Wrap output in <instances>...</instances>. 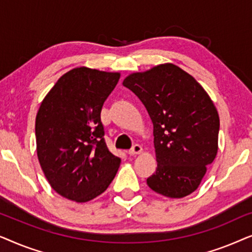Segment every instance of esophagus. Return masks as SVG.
<instances>
[{"instance_id":"obj_1","label":"esophagus","mask_w":252,"mask_h":252,"mask_svg":"<svg viewBox=\"0 0 252 252\" xmlns=\"http://www.w3.org/2000/svg\"><path fill=\"white\" fill-rule=\"evenodd\" d=\"M142 153V147L140 146V144H134L132 147V149L128 150V154L130 156H134V155H139Z\"/></svg>"}]
</instances>
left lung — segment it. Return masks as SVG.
Returning a JSON list of instances; mask_svg holds the SVG:
<instances>
[{"label":"left lung","mask_w":252,"mask_h":252,"mask_svg":"<svg viewBox=\"0 0 252 252\" xmlns=\"http://www.w3.org/2000/svg\"><path fill=\"white\" fill-rule=\"evenodd\" d=\"M123 85L141 99L154 125L157 167L147 185L170 198L190 195L218 153L219 115L211 97L172 63L130 73Z\"/></svg>","instance_id":"left-lung-1"}]
</instances>
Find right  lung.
Listing matches in <instances>:
<instances>
[{
    "label": "right lung",
    "instance_id": "obj_1",
    "mask_svg": "<svg viewBox=\"0 0 252 252\" xmlns=\"http://www.w3.org/2000/svg\"><path fill=\"white\" fill-rule=\"evenodd\" d=\"M119 72L72 68L44 96L35 118L36 154L57 194L86 203L108 189L122 159L106 147L101 123Z\"/></svg>",
    "mask_w": 252,
    "mask_h": 252
}]
</instances>
